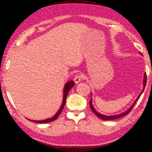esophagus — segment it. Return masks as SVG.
Here are the masks:
<instances>
[{
  "mask_svg": "<svg viewBox=\"0 0 152 152\" xmlns=\"http://www.w3.org/2000/svg\"><path fill=\"white\" fill-rule=\"evenodd\" d=\"M82 80V76L81 75V74H80L76 75V76L74 77V82H76V84H78V82H81Z\"/></svg>",
  "mask_w": 152,
  "mask_h": 152,
  "instance_id": "esophagus-1",
  "label": "esophagus"
}]
</instances>
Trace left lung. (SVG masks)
Returning a JSON list of instances; mask_svg holds the SVG:
<instances>
[{
	"mask_svg": "<svg viewBox=\"0 0 152 152\" xmlns=\"http://www.w3.org/2000/svg\"><path fill=\"white\" fill-rule=\"evenodd\" d=\"M146 82H147V75H146V73H145V74H144L143 83V88L142 91L141 92V93L140 94V95H139L138 97L137 98V99L135 100V101L134 102V103H133V104L132 105V107L129 108V109H128L127 110H126L125 112H124V113H121V114L117 115H111V116H107V115H104L100 114V113H97V112L96 111V110L94 109V108L93 107V106H92V99H91V101H90V102H89L90 107H91V110H92V112H93V113H94V114L96 115L98 117L101 118V119H102V120H104V121H106V120H115V119H119V118H121V117H123V116H125V115H127L128 114V113H129V112L131 111V110H132L133 107H134V105L135 104V102H137V101H138V99H140V96L141 95V94L143 93V91H144V88H145V85H146Z\"/></svg>",
	"mask_w": 152,
	"mask_h": 152,
	"instance_id": "8db88e82",
	"label": "left lung"
}]
</instances>
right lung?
I'll return each mask as SVG.
<instances>
[{
	"mask_svg": "<svg viewBox=\"0 0 152 152\" xmlns=\"http://www.w3.org/2000/svg\"><path fill=\"white\" fill-rule=\"evenodd\" d=\"M74 85V82L73 80L69 81L65 84V86H64V92H63L64 95H63L62 104H61L60 109L58 110V111L56 113V114L54 115V116H53V117L49 118V119L42 120V121H35V120H31V119H27L29 121H33L35 123H50V122L56 120L59 117V115H60L61 112L62 111L64 105H65V104H66L67 96H68V92H69V91H70V90L72 88Z\"/></svg>",
	"mask_w": 152,
	"mask_h": 152,
	"instance_id": "obj_1",
	"label": "right lung"
}]
</instances>
